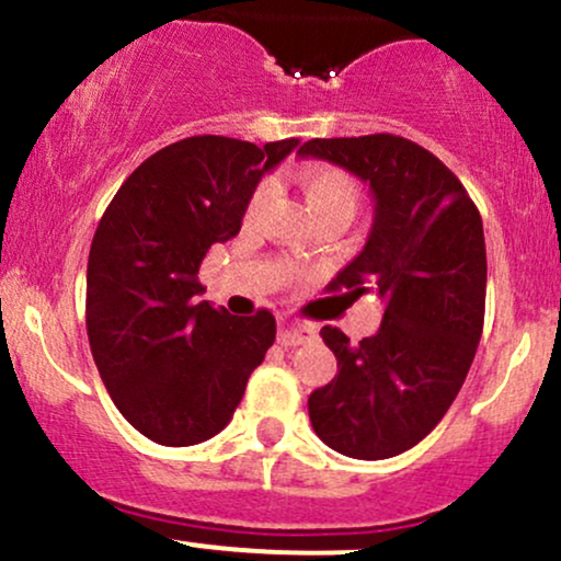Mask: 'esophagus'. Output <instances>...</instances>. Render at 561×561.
Listing matches in <instances>:
<instances>
[{"label":"esophagus","instance_id":"34e87169","mask_svg":"<svg viewBox=\"0 0 561 561\" xmlns=\"http://www.w3.org/2000/svg\"><path fill=\"white\" fill-rule=\"evenodd\" d=\"M317 337V332L311 330V327H282L279 332V345L285 347H295V345H306L311 343V340Z\"/></svg>","mask_w":561,"mask_h":561}]
</instances>
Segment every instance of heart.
<instances>
[{
	"label": "heart",
	"mask_w": 561,
	"mask_h": 561,
	"mask_svg": "<svg viewBox=\"0 0 561 561\" xmlns=\"http://www.w3.org/2000/svg\"><path fill=\"white\" fill-rule=\"evenodd\" d=\"M300 190L306 195L308 210H311L313 221H327V218H337V221L347 224L356 214L358 199H362V190L351 173L334 165H313L300 173ZM272 186L261 184L253 192L248 203V216H255L266 205Z\"/></svg>",
	"instance_id": "obj_1"
}]
</instances>
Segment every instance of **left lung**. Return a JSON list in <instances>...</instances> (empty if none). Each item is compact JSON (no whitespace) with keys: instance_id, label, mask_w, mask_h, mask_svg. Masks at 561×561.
Listing matches in <instances>:
<instances>
[{"instance_id":"obj_1","label":"left lung","mask_w":561,"mask_h":561,"mask_svg":"<svg viewBox=\"0 0 561 561\" xmlns=\"http://www.w3.org/2000/svg\"><path fill=\"white\" fill-rule=\"evenodd\" d=\"M300 158L343 165L369 184L375 224L332 293L385 302L377 334L321 337L337 375L308 398L327 446L351 459H390L435 430L465 385L485 321V237L478 205L443 160L396 134L311 139Z\"/></svg>"}]
</instances>
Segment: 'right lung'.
Returning <instances> with one entry per match:
<instances>
[{
    "label": "right lung",
    "mask_w": 561,
    "mask_h": 561,
    "mask_svg": "<svg viewBox=\"0 0 561 561\" xmlns=\"http://www.w3.org/2000/svg\"><path fill=\"white\" fill-rule=\"evenodd\" d=\"M298 139L186 137L121 184L94 231L87 334L102 382L131 427L160 446H195L227 427L274 343L266 308L231 317L199 300L214 242L242 227L255 186Z\"/></svg>",
    "instance_id": "add662e5"
}]
</instances>
